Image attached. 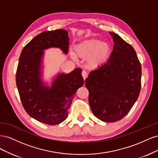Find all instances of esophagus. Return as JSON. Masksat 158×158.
I'll return each mask as SVG.
<instances>
[{"label": "esophagus", "instance_id": "obj_1", "mask_svg": "<svg viewBox=\"0 0 158 158\" xmlns=\"http://www.w3.org/2000/svg\"><path fill=\"white\" fill-rule=\"evenodd\" d=\"M82 77H83V78H84V80H85V78H87V76H88V73H86V72H85V70H83L82 72Z\"/></svg>", "mask_w": 158, "mask_h": 158}]
</instances>
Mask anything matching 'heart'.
Masks as SVG:
<instances>
[{"instance_id":"b5f03b06","label":"heart","mask_w":158,"mask_h":158,"mask_svg":"<svg viewBox=\"0 0 158 158\" xmlns=\"http://www.w3.org/2000/svg\"><path fill=\"white\" fill-rule=\"evenodd\" d=\"M110 45L98 39L85 40L76 47V52L82 58L86 59L88 67L95 69L106 60L110 52ZM72 56L75 59L74 54Z\"/></svg>"}]
</instances>
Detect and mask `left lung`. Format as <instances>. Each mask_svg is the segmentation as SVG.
I'll use <instances>...</instances> for the list:
<instances>
[{
  "mask_svg": "<svg viewBox=\"0 0 158 158\" xmlns=\"http://www.w3.org/2000/svg\"><path fill=\"white\" fill-rule=\"evenodd\" d=\"M113 50L107 63L85 80L94 115L106 123L121 120L135 103L141 89L142 67L133 47L113 32Z\"/></svg>",
  "mask_w": 158,
  "mask_h": 158,
  "instance_id": "left-lung-1",
  "label": "left lung"
}]
</instances>
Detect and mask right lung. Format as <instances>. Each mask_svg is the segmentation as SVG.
Listing matches in <instances>:
<instances>
[{"mask_svg": "<svg viewBox=\"0 0 158 158\" xmlns=\"http://www.w3.org/2000/svg\"><path fill=\"white\" fill-rule=\"evenodd\" d=\"M69 45L67 31H45L23 47L19 58L16 82L22 106L30 117L47 125H58L67 118L76 91L84 84L79 68L59 74L51 87L41 80L44 50L58 47L67 54Z\"/></svg>", "mask_w": 158, "mask_h": 158, "instance_id": "obj_1", "label": "right lung"}]
</instances>
